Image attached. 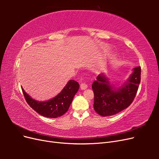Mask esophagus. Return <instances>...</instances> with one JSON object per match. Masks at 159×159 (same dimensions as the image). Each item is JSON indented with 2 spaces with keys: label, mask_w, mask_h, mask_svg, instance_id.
<instances>
[{
  "label": "esophagus",
  "mask_w": 159,
  "mask_h": 159,
  "mask_svg": "<svg viewBox=\"0 0 159 159\" xmlns=\"http://www.w3.org/2000/svg\"><path fill=\"white\" fill-rule=\"evenodd\" d=\"M80 88H81V89H82V90L87 89L88 88V85L86 84L85 83H81V85H80Z\"/></svg>",
  "instance_id": "esophagus-1"
}]
</instances>
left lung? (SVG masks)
<instances>
[{
  "mask_svg": "<svg viewBox=\"0 0 159 159\" xmlns=\"http://www.w3.org/2000/svg\"><path fill=\"white\" fill-rule=\"evenodd\" d=\"M141 67H136L126 81L119 88L110 84L104 74H99L92 84L93 107L101 116L117 114L131 104L141 81Z\"/></svg>",
  "mask_w": 159,
  "mask_h": 159,
  "instance_id": "obj_1",
  "label": "left lung"
}]
</instances>
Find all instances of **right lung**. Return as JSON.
Returning a JSON list of instances; mask_svg holds the SVG:
<instances>
[{
	"mask_svg": "<svg viewBox=\"0 0 159 159\" xmlns=\"http://www.w3.org/2000/svg\"><path fill=\"white\" fill-rule=\"evenodd\" d=\"M80 88L79 84L74 80H70L60 93L56 97L46 102H39L32 98L22 90L28 104L42 116L49 118H57L66 113L70 106L74 95Z\"/></svg>",
	"mask_w": 159,
	"mask_h": 159,
	"instance_id": "add662e5",
	"label": "right lung"
}]
</instances>
